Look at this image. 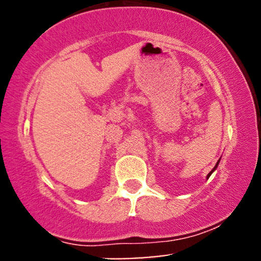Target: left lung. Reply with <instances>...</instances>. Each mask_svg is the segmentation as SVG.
<instances>
[{
    "mask_svg": "<svg viewBox=\"0 0 261 261\" xmlns=\"http://www.w3.org/2000/svg\"><path fill=\"white\" fill-rule=\"evenodd\" d=\"M218 162H220V161H218ZM218 162H217V163H216V166H215V168H214V169H212V172H214V170L217 168V166H218ZM212 172H210V173H208V174H207V179L210 178V175H211V174H212Z\"/></svg>",
    "mask_w": 261,
    "mask_h": 261,
    "instance_id": "8db88e82",
    "label": "left lung"
}]
</instances>
